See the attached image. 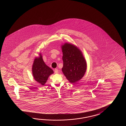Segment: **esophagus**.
Here are the masks:
<instances>
[{
	"instance_id": "esophagus-1",
	"label": "esophagus",
	"mask_w": 126,
	"mask_h": 126,
	"mask_svg": "<svg viewBox=\"0 0 126 126\" xmlns=\"http://www.w3.org/2000/svg\"><path fill=\"white\" fill-rule=\"evenodd\" d=\"M54 70V72L55 73H57L58 72V69L57 68H55Z\"/></svg>"
}]
</instances>
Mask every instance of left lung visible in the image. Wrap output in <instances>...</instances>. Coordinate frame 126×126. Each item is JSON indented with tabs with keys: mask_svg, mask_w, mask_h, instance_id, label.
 I'll list each match as a JSON object with an SVG mask.
<instances>
[{
	"mask_svg": "<svg viewBox=\"0 0 126 126\" xmlns=\"http://www.w3.org/2000/svg\"><path fill=\"white\" fill-rule=\"evenodd\" d=\"M62 48V72L70 82L75 83L81 79L86 72V60L80 50L75 46L65 43Z\"/></svg>",
	"mask_w": 126,
	"mask_h": 126,
	"instance_id": "8db88e82",
	"label": "left lung"
}]
</instances>
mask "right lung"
Here are the masks:
<instances>
[{
	"label": "right lung",
	"instance_id": "obj_1",
	"mask_svg": "<svg viewBox=\"0 0 126 126\" xmlns=\"http://www.w3.org/2000/svg\"><path fill=\"white\" fill-rule=\"evenodd\" d=\"M53 73V71L45 64L40 54V57L35 59L32 66V73L38 83L44 85L49 75Z\"/></svg>",
	"mask_w": 126,
	"mask_h": 126
}]
</instances>
